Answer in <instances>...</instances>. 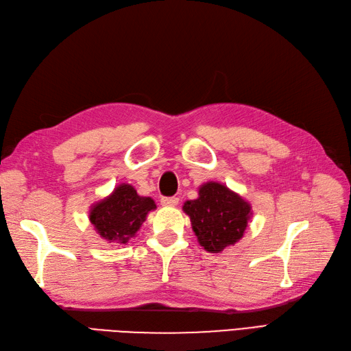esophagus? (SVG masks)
<instances>
[{
	"label": "esophagus",
	"instance_id": "1",
	"mask_svg": "<svg viewBox=\"0 0 351 351\" xmlns=\"http://www.w3.org/2000/svg\"><path fill=\"white\" fill-rule=\"evenodd\" d=\"M177 204H178V197H176V196L161 199V205H164V206H176Z\"/></svg>",
	"mask_w": 351,
	"mask_h": 351
}]
</instances>
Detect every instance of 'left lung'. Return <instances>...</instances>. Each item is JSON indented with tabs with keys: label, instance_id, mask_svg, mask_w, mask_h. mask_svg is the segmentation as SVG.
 Listing matches in <instances>:
<instances>
[{
	"label": "left lung",
	"instance_id": "left-lung-1",
	"mask_svg": "<svg viewBox=\"0 0 351 351\" xmlns=\"http://www.w3.org/2000/svg\"><path fill=\"white\" fill-rule=\"evenodd\" d=\"M183 210L190 217L199 244L209 253L234 246L252 217L249 202L217 182L202 184L199 197L187 200Z\"/></svg>",
	"mask_w": 351,
	"mask_h": 351
}]
</instances>
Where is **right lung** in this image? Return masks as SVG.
<instances>
[{"mask_svg":"<svg viewBox=\"0 0 351 351\" xmlns=\"http://www.w3.org/2000/svg\"><path fill=\"white\" fill-rule=\"evenodd\" d=\"M155 208L154 199L139 196L133 186L123 183L110 196L92 205L89 219L102 239L125 244L136 236L146 215Z\"/></svg>","mask_w":351,"mask_h":351,"instance_id":"1","label":"right lung"}]
</instances>
